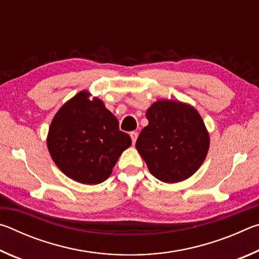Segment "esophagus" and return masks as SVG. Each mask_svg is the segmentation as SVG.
<instances>
[{
  "mask_svg": "<svg viewBox=\"0 0 259 259\" xmlns=\"http://www.w3.org/2000/svg\"><path fill=\"white\" fill-rule=\"evenodd\" d=\"M130 137H131V140H133V144L135 145V143H136V140H137V137H138V133H131L130 134Z\"/></svg>",
  "mask_w": 259,
  "mask_h": 259,
  "instance_id": "34e87169",
  "label": "esophagus"
}]
</instances>
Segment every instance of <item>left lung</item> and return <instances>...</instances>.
I'll list each match as a JSON object with an SVG mask.
<instances>
[{"mask_svg":"<svg viewBox=\"0 0 259 259\" xmlns=\"http://www.w3.org/2000/svg\"><path fill=\"white\" fill-rule=\"evenodd\" d=\"M148 124L142 130L136 148L150 172L164 183L191 177L207 156L209 134L202 117L191 105L157 100L146 111Z\"/></svg>","mask_w":259,"mask_h":259,"instance_id":"8db88e82","label":"left lung"}]
</instances>
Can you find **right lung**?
I'll return each mask as SVG.
<instances>
[{
  "mask_svg": "<svg viewBox=\"0 0 259 259\" xmlns=\"http://www.w3.org/2000/svg\"><path fill=\"white\" fill-rule=\"evenodd\" d=\"M81 91L65 103L52 120L47 144L52 160L73 181L95 185L111 176L122 152L131 145L128 134L102 100Z\"/></svg>",
  "mask_w": 259,
  "mask_h": 259,
  "instance_id": "obj_1",
  "label": "right lung"
}]
</instances>
